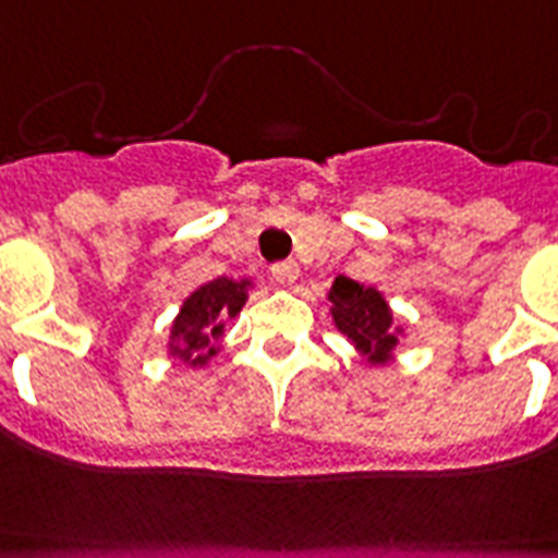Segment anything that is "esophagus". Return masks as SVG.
Here are the masks:
<instances>
[{
  "label": "esophagus",
  "instance_id": "obj_1",
  "mask_svg": "<svg viewBox=\"0 0 558 558\" xmlns=\"http://www.w3.org/2000/svg\"><path fill=\"white\" fill-rule=\"evenodd\" d=\"M300 275V266L294 260H280L272 266V280L280 286H292Z\"/></svg>",
  "mask_w": 558,
  "mask_h": 558
}]
</instances>
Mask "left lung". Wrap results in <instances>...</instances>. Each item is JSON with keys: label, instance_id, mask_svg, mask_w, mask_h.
<instances>
[{"label": "left lung", "instance_id": "left-lung-1", "mask_svg": "<svg viewBox=\"0 0 558 558\" xmlns=\"http://www.w3.org/2000/svg\"><path fill=\"white\" fill-rule=\"evenodd\" d=\"M328 300H331L333 326L351 339L353 348L371 365H385L393 356V348L399 345L401 328H396L393 312L379 289L339 275L328 292Z\"/></svg>", "mask_w": 558, "mask_h": 558}]
</instances>
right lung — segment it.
Here are the masks:
<instances>
[{"label":"right lung","mask_w":558,"mask_h":558,"mask_svg":"<svg viewBox=\"0 0 558 558\" xmlns=\"http://www.w3.org/2000/svg\"><path fill=\"white\" fill-rule=\"evenodd\" d=\"M250 286V280L216 278L191 292L171 326V356L191 367L207 365L219 353L225 323L244 308Z\"/></svg>","instance_id":"add662e5"}]
</instances>
